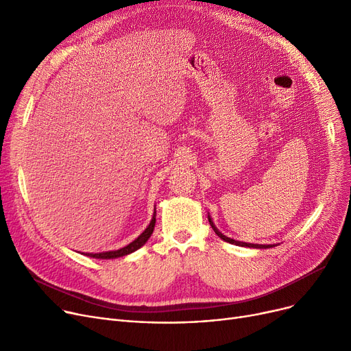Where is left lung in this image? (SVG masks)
Masks as SVG:
<instances>
[{
	"label": "left lung",
	"instance_id": "1",
	"mask_svg": "<svg viewBox=\"0 0 351 351\" xmlns=\"http://www.w3.org/2000/svg\"><path fill=\"white\" fill-rule=\"evenodd\" d=\"M208 219H209V223H210L212 229L215 230V233H216L220 239H222V241H225V242H228V243H232V245H236V246H243V247H254V249H269V247H273V246H274V245H253V243H246V242H237V241H234V239H230V237L225 236L223 233H220V232L217 230V228L215 226V223L212 222L210 216H209Z\"/></svg>",
	"mask_w": 351,
	"mask_h": 351
}]
</instances>
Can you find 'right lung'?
<instances>
[{"label":"right lung","instance_id":"obj_1","mask_svg":"<svg viewBox=\"0 0 351 351\" xmlns=\"http://www.w3.org/2000/svg\"><path fill=\"white\" fill-rule=\"evenodd\" d=\"M155 222H156V210L154 212V217L151 220V223L147 225V228L135 239L132 243H129L128 246H125L122 249H118V250L102 252V253H84V254L89 256V257H95V259H117V257H122V256H126L129 253H132V252L138 250L139 247H142L147 242V239L151 237V234L154 232Z\"/></svg>","mask_w":351,"mask_h":351}]
</instances>
